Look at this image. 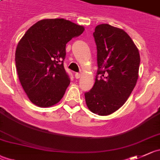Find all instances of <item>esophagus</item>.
<instances>
[{
	"label": "esophagus",
	"instance_id": "obj_1",
	"mask_svg": "<svg viewBox=\"0 0 160 160\" xmlns=\"http://www.w3.org/2000/svg\"><path fill=\"white\" fill-rule=\"evenodd\" d=\"M75 77H76V79H79L80 77V73H79V72H76L75 73Z\"/></svg>",
	"mask_w": 160,
	"mask_h": 160
}]
</instances>
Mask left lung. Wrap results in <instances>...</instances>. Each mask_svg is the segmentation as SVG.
Returning <instances> with one entry per match:
<instances>
[{
    "mask_svg": "<svg viewBox=\"0 0 160 160\" xmlns=\"http://www.w3.org/2000/svg\"><path fill=\"white\" fill-rule=\"evenodd\" d=\"M97 48L95 82L85 92L94 114L109 115L123 106L138 79L140 53L127 33L110 24H100L93 33Z\"/></svg>",
    "mask_w": 160,
    "mask_h": 160,
    "instance_id": "obj_1",
    "label": "left lung"
}]
</instances>
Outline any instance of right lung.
I'll return each instance as SVG.
<instances>
[{
  "mask_svg": "<svg viewBox=\"0 0 160 160\" xmlns=\"http://www.w3.org/2000/svg\"><path fill=\"white\" fill-rule=\"evenodd\" d=\"M84 28L64 19H46L31 26L16 50L18 77L30 100L40 107L58 103L70 78L64 68L65 46Z\"/></svg>",
  "mask_w": 160,
  "mask_h": 160,
  "instance_id": "1",
  "label": "right lung"
}]
</instances>
